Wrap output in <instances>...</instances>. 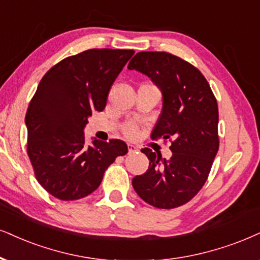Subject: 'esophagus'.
Returning a JSON list of instances; mask_svg holds the SVG:
<instances>
[{
  "label": "esophagus",
  "mask_w": 260,
  "mask_h": 260,
  "mask_svg": "<svg viewBox=\"0 0 260 260\" xmlns=\"http://www.w3.org/2000/svg\"><path fill=\"white\" fill-rule=\"evenodd\" d=\"M128 152L129 153H133V152H137L138 151V147L137 146H134V145H132V144H128Z\"/></svg>",
  "instance_id": "esophagus-1"
}]
</instances>
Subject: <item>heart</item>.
Masks as SVG:
<instances>
[{
    "label": "heart",
    "mask_w": 260,
    "mask_h": 260,
    "mask_svg": "<svg viewBox=\"0 0 260 260\" xmlns=\"http://www.w3.org/2000/svg\"><path fill=\"white\" fill-rule=\"evenodd\" d=\"M124 132H126L128 137H133L134 134H136V128H134L133 126H127L126 128H124Z\"/></svg>",
    "instance_id": "obj_1"
}]
</instances>
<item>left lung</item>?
<instances>
[{
    "label": "left lung",
    "instance_id": "obj_1",
    "mask_svg": "<svg viewBox=\"0 0 260 260\" xmlns=\"http://www.w3.org/2000/svg\"><path fill=\"white\" fill-rule=\"evenodd\" d=\"M128 70L147 75L162 92V113L151 138L172 139L173 152L166 159L141 150L149 169L133 177V188L154 208H177L199 192L211 170L219 146L217 102L194 66L169 52H138Z\"/></svg>",
    "mask_w": 260,
    "mask_h": 260
}]
</instances>
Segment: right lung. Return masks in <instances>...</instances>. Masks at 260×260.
Here are the masks:
<instances>
[{
  "mask_svg": "<svg viewBox=\"0 0 260 260\" xmlns=\"http://www.w3.org/2000/svg\"><path fill=\"white\" fill-rule=\"evenodd\" d=\"M133 50L90 49L70 56L42 78L25 116L27 153L38 182L61 200H77L98 188L104 172L128 152L122 140L92 139L84 128L92 111L106 108L115 79Z\"/></svg>",
  "mask_w": 260,
  "mask_h": 260,
  "instance_id": "add662e5",
  "label": "right lung"
}]
</instances>
